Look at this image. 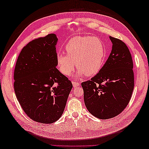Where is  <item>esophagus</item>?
<instances>
[{"instance_id": "obj_1", "label": "esophagus", "mask_w": 149, "mask_h": 149, "mask_svg": "<svg viewBox=\"0 0 149 149\" xmlns=\"http://www.w3.org/2000/svg\"><path fill=\"white\" fill-rule=\"evenodd\" d=\"M72 84H73V86H74V87H77L79 86L80 83H78V82H76V81H72Z\"/></svg>"}]
</instances>
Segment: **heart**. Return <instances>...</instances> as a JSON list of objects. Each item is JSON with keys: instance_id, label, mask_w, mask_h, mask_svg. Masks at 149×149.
<instances>
[{"instance_id": "1", "label": "heart", "mask_w": 149, "mask_h": 149, "mask_svg": "<svg viewBox=\"0 0 149 149\" xmlns=\"http://www.w3.org/2000/svg\"><path fill=\"white\" fill-rule=\"evenodd\" d=\"M66 54L57 56L58 67L63 74L69 75L76 63L79 75L96 74L102 68L106 57L103 42L93 36H75L66 44Z\"/></svg>"}]
</instances>
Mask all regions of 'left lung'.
Returning a JSON list of instances; mask_svg holds the SVG:
<instances>
[{
  "label": "left lung",
  "instance_id": "8db88e82",
  "mask_svg": "<svg viewBox=\"0 0 149 149\" xmlns=\"http://www.w3.org/2000/svg\"><path fill=\"white\" fill-rule=\"evenodd\" d=\"M112 50L99 73L81 83L87 109L99 119L111 118L121 113L131 100L134 86L133 62L122 40L109 36Z\"/></svg>",
  "mask_w": 149,
  "mask_h": 149
}]
</instances>
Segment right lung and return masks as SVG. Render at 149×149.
<instances>
[{
  "label": "right lung",
  "instance_id": "right-lung-1",
  "mask_svg": "<svg viewBox=\"0 0 149 149\" xmlns=\"http://www.w3.org/2000/svg\"><path fill=\"white\" fill-rule=\"evenodd\" d=\"M55 34L31 41L22 49L14 71V90L22 109L42 123L57 121L64 111L72 82L56 68Z\"/></svg>",
  "mask_w": 149,
  "mask_h": 149
}]
</instances>
